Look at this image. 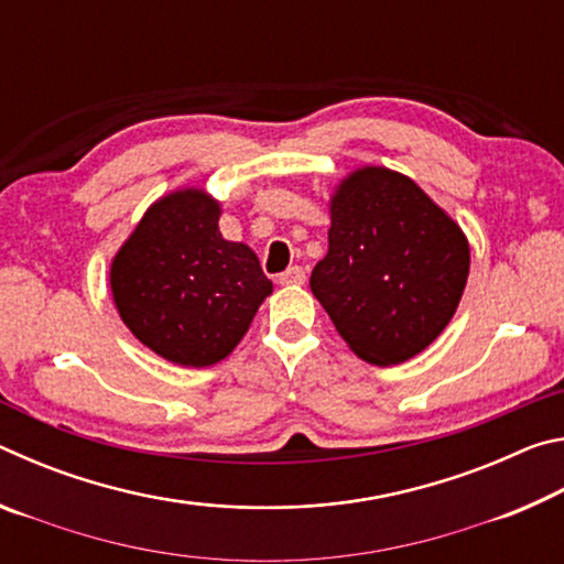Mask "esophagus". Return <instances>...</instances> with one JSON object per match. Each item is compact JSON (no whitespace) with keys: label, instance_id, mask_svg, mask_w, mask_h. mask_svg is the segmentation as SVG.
<instances>
[{"label":"esophagus","instance_id":"obj_1","mask_svg":"<svg viewBox=\"0 0 564 564\" xmlns=\"http://www.w3.org/2000/svg\"><path fill=\"white\" fill-rule=\"evenodd\" d=\"M279 283L281 285H303L305 283V271L301 269V265H291L289 271H283L279 275Z\"/></svg>","mask_w":564,"mask_h":564}]
</instances>
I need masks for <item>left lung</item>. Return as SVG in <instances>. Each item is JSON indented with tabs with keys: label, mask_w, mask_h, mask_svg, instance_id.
<instances>
[{
	"label": "left lung",
	"mask_w": 564,
	"mask_h": 564,
	"mask_svg": "<svg viewBox=\"0 0 564 564\" xmlns=\"http://www.w3.org/2000/svg\"><path fill=\"white\" fill-rule=\"evenodd\" d=\"M328 253L311 291L358 358L398 366L423 352L455 316L470 243L413 178L362 166L330 196Z\"/></svg>",
	"instance_id": "1"
}]
</instances>
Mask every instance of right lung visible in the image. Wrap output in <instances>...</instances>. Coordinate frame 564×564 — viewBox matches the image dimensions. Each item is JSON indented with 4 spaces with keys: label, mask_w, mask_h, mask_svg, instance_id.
I'll list each match as a JSON object with an SVG mask.
<instances>
[{
    "label": "right lung",
    "mask_w": 564,
    "mask_h": 564,
    "mask_svg": "<svg viewBox=\"0 0 564 564\" xmlns=\"http://www.w3.org/2000/svg\"><path fill=\"white\" fill-rule=\"evenodd\" d=\"M221 204L186 186L147 208L111 259L121 321L149 350L186 368L224 360L273 293L251 248L218 231Z\"/></svg>",
    "instance_id": "right-lung-1"
}]
</instances>
